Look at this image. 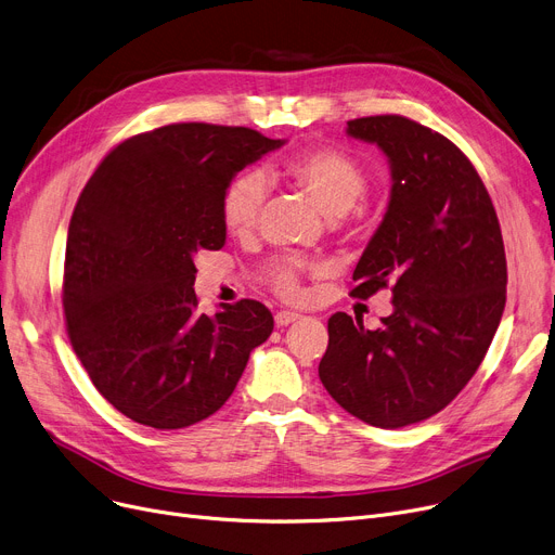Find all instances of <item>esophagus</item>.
<instances>
[{"label":"esophagus","mask_w":555,"mask_h":555,"mask_svg":"<svg viewBox=\"0 0 555 555\" xmlns=\"http://www.w3.org/2000/svg\"><path fill=\"white\" fill-rule=\"evenodd\" d=\"M297 319H299V314H297V312H289V310H281V312H276V314H274V322H276V326H279V328L289 326V324H295Z\"/></svg>","instance_id":"esophagus-1"}]
</instances>
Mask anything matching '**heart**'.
<instances>
[{"label":"heart","mask_w":555,"mask_h":555,"mask_svg":"<svg viewBox=\"0 0 555 555\" xmlns=\"http://www.w3.org/2000/svg\"><path fill=\"white\" fill-rule=\"evenodd\" d=\"M268 175L272 180L301 191L328 218H341L351 211L366 189V170L360 159L335 145H319V149L289 155L270 164ZM266 180L254 168L236 172L224 184L220 195V220L231 236L243 238L251 233L266 204ZM266 281L285 299H299L304 295L301 266L295 258L270 262Z\"/></svg>","instance_id":"b5f03b06"}]
</instances>
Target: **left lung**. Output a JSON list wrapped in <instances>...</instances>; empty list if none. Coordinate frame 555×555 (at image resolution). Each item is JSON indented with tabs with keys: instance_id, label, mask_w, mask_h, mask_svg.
I'll return each instance as SVG.
<instances>
[{
	"instance_id": "left-lung-1",
	"label": "left lung",
	"mask_w": 555,
	"mask_h": 555,
	"mask_svg": "<svg viewBox=\"0 0 555 555\" xmlns=\"http://www.w3.org/2000/svg\"><path fill=\"white\" fill-rule=\"evenodd\" d=\"M346 132L380 145L393 180L351 297L391 289L393 312L377 331L335 312L319 377L348 414L396 429L439 414L483 362L506 306L504 241L479 172L448 137L400 114Z\"/></svg>"
}]
</instances>
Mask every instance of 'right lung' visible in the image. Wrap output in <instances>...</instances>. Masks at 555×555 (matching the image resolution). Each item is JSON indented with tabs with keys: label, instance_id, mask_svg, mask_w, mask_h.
Here are the masks:
<instances>
[{
	"label": "right lung",
	"instance_id": "1",
	"mask_svg": "<svg viewBox=\"0 0 555 555\" xmlns=\"http://www.w3.org/2000/svg\"><path fill=\"white\" fill-rule=\"evenodd\" d=\"M281 145L251 128L172 124L121 141L85 184L67 233L65 326L99 393L134 423L209 418L270 337L260 301L197 312L193 256L224 245V184Z\"/></svg>",
	"mask_w": 555,
	"mask_h": 555
}]
</instances>
